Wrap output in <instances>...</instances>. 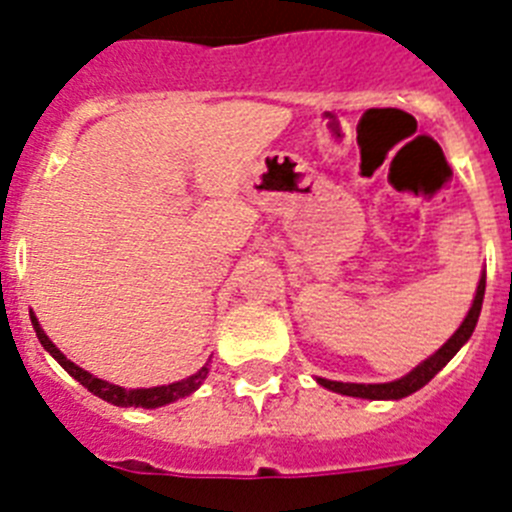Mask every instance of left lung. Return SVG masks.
I'll use <instances>...</instances> for the list:
<instances>
[{
    "mask_svg": "<svg viewBox=\"0 0 512 512\" xmlns=\"http://www.w3.org/2000/svg\"><path fill=\"white\" fill-rule=\"evenodd\" d=\"M482 298H485V270H482V278L480 283H477L475 300H472V308L467 310L462 326L452 333L450 341L444 343L437 353H432L427 361H422L417 369H412L407 376H401V379L389 381V384H343V381H328V379H315V381L343 396H358V399H404V396L414 394V391L422 389L424 384H429V381H432L444 366L450 364V358L455 356L467 341H470L472 331H475L477 326V318H480Z\"/></svg>",
    "mask_w": 512,
    "mask_h": 512,
    "instance_id": "8db88e82",
    "label": "left lung"
}]
</instances>
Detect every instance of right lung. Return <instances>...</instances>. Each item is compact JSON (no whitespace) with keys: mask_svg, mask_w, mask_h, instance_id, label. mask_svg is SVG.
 <instances>
[{"mask_svg":"<svg viewBox=\"0 0 512 512\" xmlns=\"http://www.w3.org/2000/svg\"><path fill=\"white\" fill-rule=\"evenodd\" d=\"M30 318H32V328H35L37 338H40V343L45 346V351L50 353L52 358H55L57 364L68 371V374L73 376L75 381H80V384H83L85 389L90 391V394H95L98 399L108 401V404H113V407H141V409L164 407V404H171V401H176V399H184V396H189L191 391H197L199 384H202V381L207 379V374H209L207 366H202V369H199L194 376H189V379L174 381V384L151 386V389H123V386L108 384V381L98 379V376L88 374L85 369L75 366L73 361H70V358L65 356V353H62L60 348H57L55 343L50 341V338H47V333L42 331L40 321H37L35 315L30 313Z\"/></svg>","mask_w":512,"mask_h":512,"instance_id":"obj_1","label":"right lung"}]
</instances>
